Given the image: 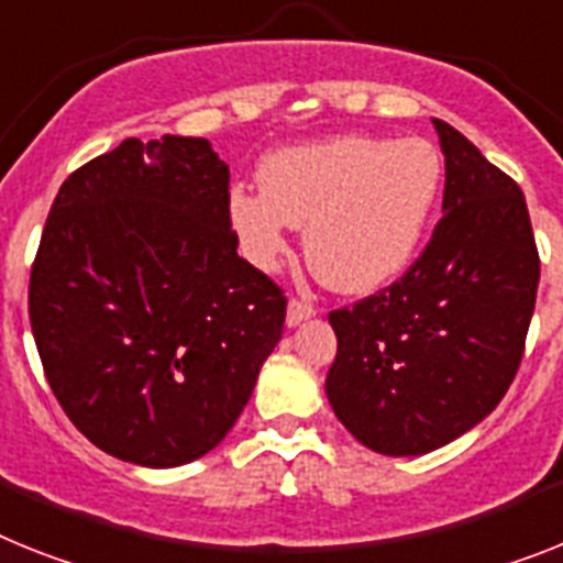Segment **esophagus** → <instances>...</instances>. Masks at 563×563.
Here are the masks:
<instances>
[{
    "label": "esophagus",
    "instance_id": "1",
    "mask_svg": "<svg viewBox=\"0 0 563 563\" xmlns=\"http://www.w3.org/2000/svg\"><path fill=\"white\" fill-rule=\"evenodd\" d=\"M309 318H314V306L303 303V300H291L289 309H286V325L295 329V325L306 323Z\"/></svg>",
    "mask_w": 563,
    "mask_h": 563
}]
</instances>
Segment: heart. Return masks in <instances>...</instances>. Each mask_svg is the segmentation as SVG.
I'll return each mask as SVG.
<instances>
[{
	"instance_id": "1",
	"label": "heart",
	"mask_w": 563,
	"mask_h": 563,
	"mask_svg": "<svg viewBox=\"0 0 563 563\" xmlns=\"http://www.w3.org/2000/svg\"><path fill=\"white\" fill-rule=\"evenodd\" d=\"M263 191L234 186L229 223L257 268H274L291 225H306V260L323 286L372 295L409 268L443 186L432 143L343 134L274 151Z\"/></svg>"
}]
</instances>
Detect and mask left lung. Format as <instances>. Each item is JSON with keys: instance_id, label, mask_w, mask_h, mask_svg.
Wrapping results in <instances>:
<instances>
[{"instance_id": "left-lung-1", "label": "left lung", "mask_w": 563, "mask_h": 563, "mask_svg": "<svg viewBox=\"0 0 563 563\" xmlns=\"http://www.w3.org/2000/svg\"><path fill=\"white\" fill-rule=\"evenodd\" d=\"M432 125L446 165L432 240L391 289L329 314L325 398L363 446L391 457L446 446L500 404L541 277L521 188L450 122Z\"/></svg>"}]
</instances>
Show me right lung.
Listing matches in <instances>:
<instances>
[{
  "label": "right lung",
  "instance_id": "right-lung-1",
  "mask_svg": "<svg viewBox=\"0 0 563 563\" xmlns=\"http://www.w3.org/2000/svg\"><path fill=\"white\" fill-rule=\"evenodd\" d=\"M209 140H122L70 174L31 268L45 377L79 432L151 470L191 464L252 398L286 297L238 254Z\"/></svg>",
  "mask_w": 563,
  "mask_h": 563
}]
</instances>
